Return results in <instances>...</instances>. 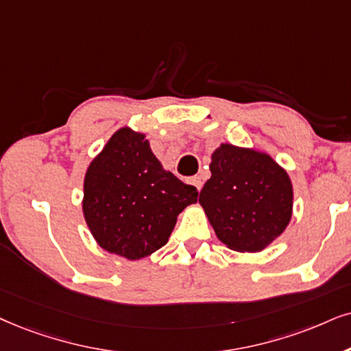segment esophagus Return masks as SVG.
Segmentation results:
<instances>
[{
  "instance_id": "obj_1",
  "label": "esophagus",
  "mask_w": 351,
  "mask_h": 351,
  "mask_svg": "<svg viewBox=\"0 0 351 351\" xmlns=\"http://www.w3.org/2000/svg\"><path fill=\"white\" fill-rule=\"evenodd\" d=\"M189 183L194 186V188H196L197 191H201V188H202V180L199 178V176H193V178L189 180Z\"/></svg>"
}]
</instances>
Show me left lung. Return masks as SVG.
I'll list each match as a JSON object with an SVG mask.
<instances>
[{
    "label": "left lung",
    "mask_w": 351,
    "mask_h": 351,
    "mask_svg": "<svg viewBox=\"0 0 351 351\" xmlns=\"http://www.w3.org/2000/svg\"><path fill=\"white\" fill-rule=\"evenodd\" d=\"M208 168L199 204L225 246L259 252L285 232L293 215V184L267 152L223 143Z\"/></svg>",
    "instance_id": "obj_1"
}]
</instances>
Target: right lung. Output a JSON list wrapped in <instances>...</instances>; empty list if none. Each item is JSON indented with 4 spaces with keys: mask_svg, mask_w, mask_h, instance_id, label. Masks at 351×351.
<instances>
[{
    "mask_svg": "<svg viewBox=\"0 0 351 351\" xmlns=\"http://www.w3.org/2000/svg\"><path fill=\"white\" fill-rule=\"evenodd\" d=\"M197 201L155 157L144 132L119 128L88 163L82 214L101 250L139 261L167 245L176 219Z\"/></svg>",
    "mask_w": 351,
    "mask_h": 351,
    "instance_id": "right-lung-1",
    "label": "right lung"
}]
</instances>
